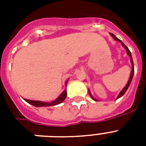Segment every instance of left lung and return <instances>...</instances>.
Instances as JSON below:
<instances>
[{"label":"left lung","instance_id":"1","mask_svg":"<svg viewBox=\"0 0 146 146\" xmlns=\"http://www.w3.org/2000/svg\"><path fill=\"white\" fill-rule=\"evenodd\" d=\"M111 36H112V37L113 38H114V39L116 40V41H118V42H120V43H121V44H122V45H123V48H124L126 49V50H127V54L129 55V57H130V61H131L132 66H133V68H132V71H131V74H130L129 79V80H128V82H127V85H126V86H125L124 88H123V89H122V90H121V92H120V94L118 95V96H117V98H116V99H117V98H119L122 97V96H123V95H124V94H125V92H127V89L129 88V85H130V82H131L132 80H133V74H134V65H133V58H132L131 52L129 51V48H127V47L126 46V45H125L124 44H123V43L122 41H120V40L119 39V38H117L116 37L115 35H113V34H111ZM89 95H90V96H91V98H92V99L95 100V101H97V100H96V99H95V98H94L93 96H92V94L90 93V92H89Z\"/></svg>","mask_w":146,"mask_h":146}]
</instances>
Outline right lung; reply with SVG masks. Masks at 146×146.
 I'll list each match as a JSON object with an SVG mask.
<instances>
[{
    "instance_id": "add662e5",
    "label": "right lung",
    "mask_w": 146,
    "mask_h": 146,
    "mask_svg": "<svg viewBox=\"0 0 146 146\" xmlns=\"http://www.w3.org/2000/svg\"><path fill=\"white\" fill-rule=\"evenodd\" d=\"M67 81L66 82V83ZM67 94H66V91L64 90L61 93V95L57 98V99H55L54 102H41V101H33V100H29V99H25L26 102H28L29 104H32L33 106L35 107H49V106H54V105H57V104L61 103L65 98H66Z\"/></svg>"
}]
</instances>
